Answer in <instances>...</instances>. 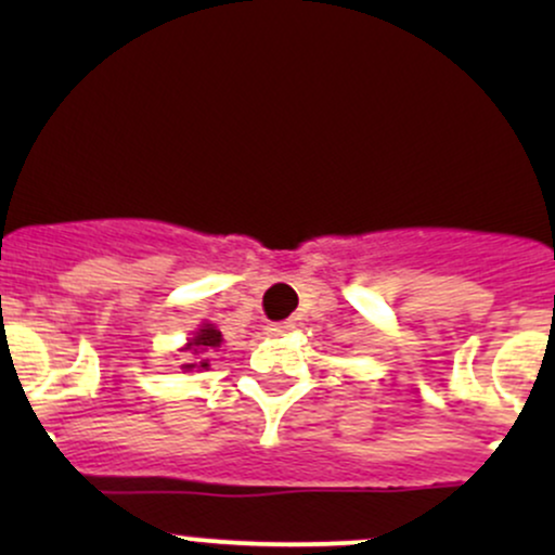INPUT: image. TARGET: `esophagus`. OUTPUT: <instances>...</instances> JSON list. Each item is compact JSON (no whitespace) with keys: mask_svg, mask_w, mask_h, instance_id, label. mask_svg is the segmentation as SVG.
<instances>
[{"mask_svg":"<svg viewBox=\"0 0 555 555\" xmlns=\"http://www.w3.org/2000/svg\"><path fill=\"white\" fill-rule=\"evenodd\" d=\"M295 328V323L292 321H282V323H271L269 326V331L271 334H276V336H284V334H289V331Z\"/></svg>","mask_w":555,"mask_h":555,"instance_id":"obj_1","label":"esophagus"}]
</instances>
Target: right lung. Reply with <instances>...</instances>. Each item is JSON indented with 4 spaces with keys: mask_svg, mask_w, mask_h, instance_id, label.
<instances>
[{
    "mask_svg": "<svg viewBox=\"0 0 555 555\" xmlns=\"http://www.w3.org/2000/svg\"><path fill=\"white\" fill-rule=\"evenodd\" d=\"M221 344V331H216L211 323H206L203 328L195 331L193 339L188 341V352L195 354L193 362H188V365H182L184 371H193V367H203V371H208V358L206 354L211 352V349H216Z\"/></svg>",
    "mask_w": 555,
    "mask_h": 555,
    "instance_id": "right-lung-1",
    "label": "right lung"
}]
</instances>
